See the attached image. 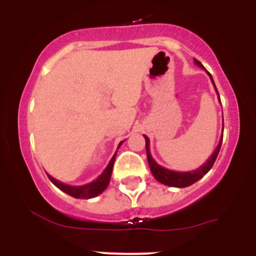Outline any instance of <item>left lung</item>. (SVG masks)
<instances>
[{"label": "left lung", "mask_w": 256, "mask_h": 256, "mask_svg": "<svg viewBox=\"0 0 256 256\" xmlns=\"http://www.w3.org/2000/svg\"><path fill=\"white\" fill-rule=\"evenodd\" d=\"M196 64L198 65L200 68H204L202 64H201L200 61L195 60ZM210 76L209 72H206ZM212 78V76H210ZM212 82L214 84V80L212 78ZM216 87V84H214ZM216 91L218 94V90L216 87ZM219 96V94H218ZM222 140H223V136H222L220 141H219V144L216 146V151L212 152V155L210 156L209 160L205 162L202 166H200L198 169L196 170H192V172H173V170H169V169H165L162 166H160L159 164H156L155 160L152 159V156L150 154V141L148 138L144 136V141H146V154H148V165H150V169H151V173H152L154 177L156 178V180H159L160 183L162 184H166V186H170V187H180V188H183V187H188L191 184H194L195 182H198V180L204 177L205 174L212 169V166L214 165L216 160V156H218L219 150H220V146H222Z\"/></svg>", "instance_id": "1"}]
</instances>
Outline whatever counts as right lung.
I'll return each instance as SVG.
<instances>
[{
	"mask_svg": "<svg viewBox=\"0 0 256 256\" xmlns=\"http://www.w3.org/2000/svg\"><path fill=\"white\" fill-rule=\"evenodd\" d=\"M122 144V142H120ZM120 146V144H119ZM115 154L112 158L108 165L105 168V170L102 172L100 177L97 178L94 182L88 183V184H83V186H69V184H64L62 182H58V180H55L54 177L48 176L50 180H51L58 190H61L62 192L68 194V195L73 196L76 198H92L94 196L100 195L101 192L105 191V188L108 187V182H110V178H112V165H114L115 162Z\"/></svg>",
	"mask_w": 256,
	"mask_h": 256,
	"instance_id": "obj_1",
	"label": "right lung"
}]
</instances>
